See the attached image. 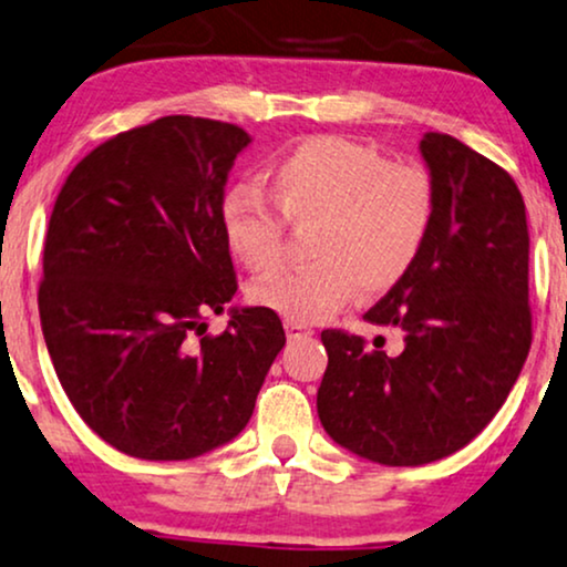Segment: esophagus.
I'll return each mask as SVG.
<instances>
[{
    "instance_id": "34e87169",
    "label": "esophagus",
    "mask_w": 567,
    "mask_h": 567,
    "mask_svg": "<svg viewBox=\"0 0 567 567\" xmlns=\"http://www.w3.org/2000/svg\"><path fill=\"white\" fill-rule=\"evenodd\" d=\"M285 332H288V340L296 342V340H306V337H311L313 332L303 324H296V321H285Z\"/></svg>"
}]
</instances>
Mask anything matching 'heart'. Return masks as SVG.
I'll return each instance as SVG.
<instances>
[{"mask_svg": "<svg viewBox=\"0 0 567 567\" xmlns=\"http://www.w3.org/2000/svg\"><path fill=\"white\" fill-rule=\"evenodd\" d=\"M269 196L308 233L311 264L277 271L250 288V300L296 324L334 317L361 288L384 292L403 279L434 225V183L419 164H395L367 143L313 135L267 164ZM219 233L243 267L264 275L282 254V219L254 185L219 200Z\"/></svg>", "mask_w": 567, "mask_h": 567, "instance_id": "obj_1", "label": "heart"}]
</instances>
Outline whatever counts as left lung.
<instances>
[{
  "instance_id": "left-lung-1",
  "label": "left lung",
  "mask_w": 567,
  "mask_h": 567,
  "mask_svg": "<svg viewBox=\"0 0 567 567\" xmlns=\"http://www.w3.org/2000/svg\"><path fill=\"white\" fill-rule=\"evenodd\" d=\"M419 152L434 183L432 233L413 269L363 317L400 329L403 350L321 332V426L382 465H424L465 447L503 408L532 348L518 185L453 135L426 133Z\"/></svg>"
}]
</instances>
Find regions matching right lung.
I'll return each mask as SVG.
<instances>
[{"label": "right lung", "mask_w": 567, "mask_h": 567, "mask_svg": "<svg viewBox=\"0 0 567 567\" xmlns=\"http://www.w3.org/2000/svg\"><path fill=\"white\" fill-rule=\"evenodd\" d=\"M250 141L172 114L93 148L56 196L41 329L70 403L120 453L190 461L235 440L285 346L261 306H233L225 332L204 334L238 290L217 214Z\"/></svg>", "instance_id": "right-lung-1"}]
</instances>
